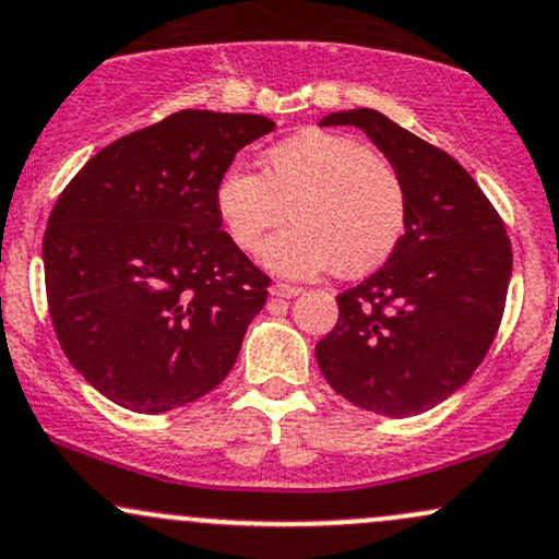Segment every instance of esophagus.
I'll use <instances>...</instances> for the list:
<instances>
[{"instance_id": "1", "label": "esophagus", "mask_w": 559, "mask_h": 559, "mask_svg": "<svg viewBox=\"0 0 559 559\" xmlns=\"http://www.w3.org/2000/svg\"><path fill=\"white\" fill-rule=\"evenodd\" d=\"M272 295L274 298H295V295H300V287L287 285V282H277V285H272Z\"/></svg>"}]
</instances>
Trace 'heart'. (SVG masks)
<instances>
[{
	"instance_id": "1",
	"label": "heart",
	"mask_w": 559,
	"mask_h": 559,
	"mask_svg": "<svg viewBox=\"0 0 559 559\" xmlns=\"http://www.w3.org/2000/svg\"><path fill=\"white\" fill-rule=\"evenodd\" d=\"M214 212L227 240L255 253L274 235L264 261L287 277L334 269L360 277L382 266L397 248L408 219L405 186L384 156L350 135L304 130L261 156V175L229 167L214 186Z\"/></svg>"
}]
</instances>
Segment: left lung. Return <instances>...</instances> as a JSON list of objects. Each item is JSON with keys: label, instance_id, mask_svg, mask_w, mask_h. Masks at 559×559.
Returning <instances> with one entry per match:
<instances>
[{"label": "left lung", "instance_id": "8db88e82", "mask_svg": "<svg viewBox=\"0 0 559 559\" xmlns=\"http://www.w3.org/2000/svg\"><path fill=\"white\" fill-rule=\"evenodd\" d=\"M319 124L364 130L408 201L386 264L337 295V324L317 343L319 369L358 408L418 416L455 395L495 343L513 272L504 222L461 164L382 111H334Z\"/></svg>", "mask_w": 559, "mask_h": 559}]
</instances>
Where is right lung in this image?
Listing matches in <instances>:
<instances>
[{
	"mask_svg": "<svg viewBox=\"0 0 559 559\" xmlns=\"http://www.w3.org/2000/svg\"><path fill=\"white\" fill-rule=\"evenodd\" d=\"M272 130L261 115L175 111L98 151L59 193L44 233L49 317L111 403L180 408L235 366L272 280L227 240L214 186Z\"/></svg>",
	"mask_w": 559,
	"mask_h": 559,
	"instance_id": "add662e5",
	"label": "right lung"
}]
</instances>
